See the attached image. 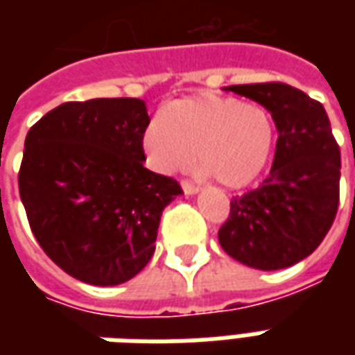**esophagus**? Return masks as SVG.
I'll return each instance as SVG.
<instances>
[{
	"label": "esophagus",
	"instance_id": "esophagus-1",
	"mask_svg": "<svg viewBox=\"0 0 355 355\" xmlns=\"http://www.w3.org/2000/svg\"><path fill=\"white\" fill-rule=\"evenodd\" d=\"M182 190H184L186 196H193V193L200 192V188H198V186L190 184V182H182Z\"/></svg>",
	"mask_w": 355,
	"mask_h": 355
}]
</instances>
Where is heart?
I'll return each instance as SVG.
<instances>
[{
    "label": "heart",
    "mask_w": 355,
    "mask_h": 355,
    "mask_svg": "<svg viewBox=\"0 0 355 355\" xmlns=\"http://www.w3.org/2000/svg\"><path fill=\"white\" fill-rule=\"evenodd\" d=\"M274 146V123L261 106L232 96L198 94L167 104L148 123L142 148L159 173L198 162L218 184L243 188L259 177Z\"/></svg>",
    "instance_id": "obj_1"
}]
</instances>
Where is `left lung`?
Masks as SVG:
<instances>
[{
    "instance_id": "8db88e82",
    "label": "left lung",
    "mask_w": 355,
    "mask_h": 355,
    "mask_svg": "<svg viewBox=\"0 0 355 355\" xmlns=\"http://www.w3.org/2000/svg\"><path fill=\"white\" fill-rule=\"evenodd\" d=\"M272 114L277 142L270 177L230 201L218 243L254 270L304 261L327 236L338 209L340 150L325 108L285 83L230 85Z\"/></svg>"
}]
</instances>
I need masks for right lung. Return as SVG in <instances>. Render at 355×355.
<instances>
[{"mask_svg":"<svg viewBox=\"0 0 355 355\" xmlns=\"http://www.w3.org/2000/svg\"><path fill=\"white\" fill-rule=\"evenodd\" d=\"M140 98L66 102L28 131L19 190L51 261L89 285H119L155 251L177 180L144 167Z\"/></svg>","mask_w":355,"mask_h":355,"instance_id":"right-lung-1","label":"right lung"}]
</instances>
